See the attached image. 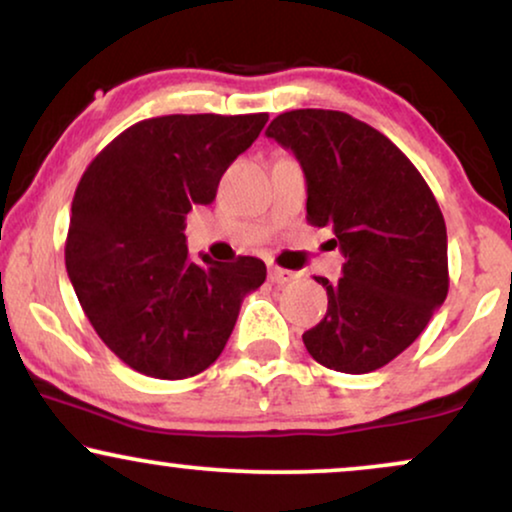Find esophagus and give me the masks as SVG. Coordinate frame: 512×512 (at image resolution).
Segmentation results:
<instances>
[{
    "label": "esophagus",
    "mask_w": 512,
    "mask_h": 512,
    "mask_svg": "<svg viewBox=\"0 0 512 512\" xmlns=\"http://www.w3.org/2000/svg\"><path fill=\"white\" fill-rule=\"evenodd\" d=\"M268 279L272 284H289V282H293V279H296V272L284 270V268H270Z\"/></svg>",
    "instance_id": "esophagus-1"
}]
</instances>
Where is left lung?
<instances>
[{
	"instance_id": "left-lung-1",
	"label": "left lung",
	"mask_w": 512,
	"mask_h": 512,
	"mask_svg": "<svg viewBox=\"0 0 512 512\" xmlns=\"http://www.w3.org/2000/svg\"><path fill=\"white\" fill-rule=\"evenodd\" d=\"M265 135L296 153L307 179V223L333 230L342 277L324 319L303 333L312 359L361 375L408 349L450 289L447 230L429 184L368 123L331 109L279 114Z\"/></svg>"
}]
</instances>
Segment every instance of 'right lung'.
I'll return each mask as SVG.
<instances>
[{
    "mask_svg": "<svg viewBox=\"0 0 512 512\" xmlns=\"http://www.w3.org/2000/svg\"><path fill=\"white\" fill-rule=\"evenodd\" d=\"M268 114H172L123 130L76 186L65 265L104 345L137 373L184 380L219 359L265 263H193L186 214L209 205Z\"/></svg>",
    "mask_w": 512,
    "mask_h": 512,
    "instance_id": "right-lung-1",
    "label": "right lung"
}]
</instances>
